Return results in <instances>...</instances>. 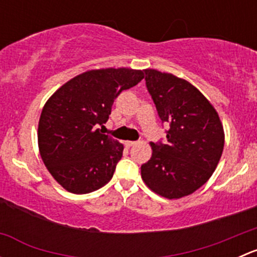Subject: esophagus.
<instances>
[{"mask_svg":"<svg viewBox=\"0 0 257 257\" xmlns=\"http://www.w3.org/2000/svg\"><path fill=\"white\" fill-rule=\"evenodd\" d=\"M126 145V147L128 148H131V147H133V145H136L137 144V142H133V141H128V142H125V143H124Z\"/></svg>","mask_w":257,"mask_h":257,"instance_id":"obj_1","label":"esophagus"}]
</instances>
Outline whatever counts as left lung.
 Masks as SVG:
<instances>
[{"label": "left lung", "mask_w": 257, "mask_h": 257, "mask_svg": "<svg viewBox=\"0 0 257 257\" xmlns=\"http://www.w3.org/2000/svg\"><path fill=\"white\" fill-rule=\"evenodd\" d=\"M144 73L158 115L169 129L165 143H152V158L142 165V178L164 198L190 195L209 180L221 158V121L209 100L185 79L155 69Z\"/></svg>", "instance_id": "8db88e82"}]
</instances>
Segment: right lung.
Segmentation results:
<instances>
[{
	"label": "right lung",
	"instance_id": "right-lung-1",
	"mask_svg": "<svg viewBox=\"0 0 257 257\" xmlns=\"http://www.w3.org/2000/svg\"><path fill=\"white\" fill-rule=\"evenodd\" d=\"M144 78L142 71H88L47 100L38 123V147L48 172L67 191L88 194L110 180L123 145L102 134L114 99Z\"/></svg>",
	"mask_w": 257,
	"mask_h": 257
}]
</instances>
